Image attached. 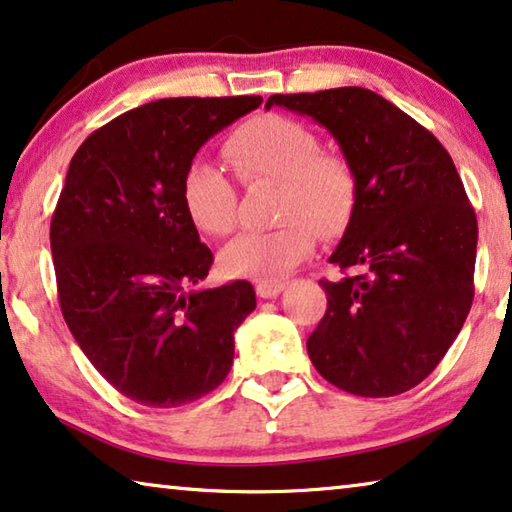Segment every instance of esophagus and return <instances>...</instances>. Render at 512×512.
Masks as SVG:
<instances>
[{
	"label": "esophagus",
	"mask_w": 512,
	"mask_h": 512,
	"mask_svg": "<svg viewBox=\"0 0 512 512\" xmlns=\"http://www.w3.org/2000/svg\"><path fill=\"white\" fill-rule=\"evenodd\" d=\"M285 289V280H259L255 285V292L259 299H273Z\"/></svg>",
	"instance_id": "1"
}]
</instances>
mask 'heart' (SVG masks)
<instances>
[{
	"label": "heart",
	"instance_id": "obj_1",
	"mask_svg": "<svg viewBox=\"0 0 512 512\" xmlns=\"http://www.w3.org/2000/svg\"><path fill=\"white\" fill-rule=\"evenodd\" d=\"M223 156L243 186L278 181L280 225L241 232L220 250V269L234 278L287 276L315 248L317 234H340L358 195L356 172L338 151L322 149L317 133L285 114H259L230 133ZM181 204L190 223L209 236L234 230L239 195L220 167L195 160L181 179Z\"/></svg>",
	"mask_w": 512,
	"mask_h": 512
}]
</instances>
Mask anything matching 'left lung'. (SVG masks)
Listing matches in <instances>:
<instances>
[{
    "instance_id": "left-lung-1",
    "label": "left lung",
    "mask_w": 512,
    "mask_h": 512,
    "mask_svg": "<svg viewBox=\"0 0 512 512\" xmlns=\"http://www.w3.org/2000/svg\"><path fill=\"white\" fill-rule=\"evenodd\" d=\"M308 114L352 163L356 207L319 280L326 312L308 338L319 375L361 398H391L437 368L474 301L478 223L453 158L427 128L363 87L273 94Z\"/></svg>"
}]
</instances>
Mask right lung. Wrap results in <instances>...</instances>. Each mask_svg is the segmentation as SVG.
<instances>
[{
  "instance_id": "right-lung-1",
  "label": "right lung",
  "mask_w": 512,
  "mask_h": 512,
  "mask_svg": "<svg viewBox=\"0 0 512 512\" xmlns=\"http://www.w3.org/2000/svg\"><path fill=\"white\" fill-rule=\"evenodd\" d=\"M262 96L160 98L75 151L50 223L59 308L91 365L144 407H181L223 384L248 280L197 287L213 253L181 204L186 167Z\"/></svg>"
}]
</instances>
